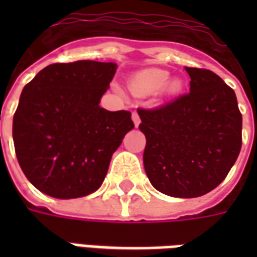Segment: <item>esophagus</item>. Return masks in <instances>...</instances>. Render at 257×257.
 <instances>
[{"label": "esophagus", "mask_w": 257, "mask_h": 257, "mask_svg": "<svg viewBox=\"0 0 257 257\" xmlns=\"http://www.w3.org/2000/svg\"><path fill=\"white\" fill-rule=\"evenodd\" d=\"M132 119H134V123H135V126H139V123H140V117H139V114L136 111L132 112Z\"/></svg>", "instance_id": "esophagus-1"}]
</instances>
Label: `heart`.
<instances>
[{"label":"heart","instance_id":"b5f03b06","mask_svg":"<svg viewBox=\"0 0 257 257\" xmlns=\"http://www.w3.org/2000/svg\"><path fill=\"white\" fill-rule=\"evenodd\" d=\"M131 89L138 96H149L160 90L165 95H176L182 89L179 79H169V73L161 68H146L131 79Z\"/></svg>","mask_w":257,"mask_h":257}]
</instances>
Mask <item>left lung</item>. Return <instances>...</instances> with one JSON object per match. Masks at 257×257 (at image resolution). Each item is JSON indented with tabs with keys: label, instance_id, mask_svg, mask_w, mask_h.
<instances>
[{
	"label": "left lung",
	"instance_id": "left-lung-1",
	"mask_svg": "<svg viewBox=\"0 0 257 257\" xmlns=\"http://www.w3.org/2000/svg\"><path fill=\"white\" fill-rule=\"evenodd\" d=\"M190 92L157 108H138L145 171L162 194L195 198L226 179L242 145L234 90L210 70L186 67Z\"/></svg>",
	"mask_w": 257,
	"mask_h": 257
}]
</instances>
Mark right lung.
<instances>
[{
    "instance_id": "add662e5",
    "label": "right lung",
    "mask_w": 257,
    "mask_h": 257,
    "mask_svg": "<svg viewBox=\"0 0 257 257\" xmlns=\"http://www.w3.org/2000/svg\"><path fill=\"white\" fill-rule=\"evenodd\" d=\"M115 63L78 60L42 68L20 95L14 115L15 151L30 183L53 198L99 189L114 151L134 129L131 112L99 106Z\"/></svg>"
}]
</instances>
